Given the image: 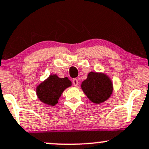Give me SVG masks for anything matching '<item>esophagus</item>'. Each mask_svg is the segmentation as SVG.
Wrapping results in <instances>:
<instances>
[{"label":"esophagus","mask_w":149,"mask_h":149,"mask_svg":"<svg viewBox=\"0 0 149 149\" xmlns=\"http://www.w3.org/2000/svg\"><path fill=\"white\" fill-rule=\"evenodd\" d=\"M72 81H73V84L74 86L76 87L78 85H79V80H78L77 79H73Z\"/></svg>","instance_id":"1"}]
</instances>
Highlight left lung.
<instances>
[{
  "instance_id": "left-lung-1",
  "label": "left lung",
  "mask_w": 149,
  "mask_h": 149,
  "mask_svg": "<svg viewBox=\"0 0 149 149\" xmlns=\"http://www.w3.org/2000/svg\"><path fill=\"white\" fill-rule=\"evenodd\" d=\"M81 89L91 101L99 104L110 98L113 87L107 75L91 71L81 84Z\"/></svg>"
}]
</instances>
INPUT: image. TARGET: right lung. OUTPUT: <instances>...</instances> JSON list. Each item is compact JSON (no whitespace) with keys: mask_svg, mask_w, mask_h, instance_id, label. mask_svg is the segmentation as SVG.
Returning a JSON list of instances; mask_svg holds the SVG:
<instances>
[{"mask_svg":"<svg viewBox=\"0 0 149 149\" xmlns=\"http://www.w3.org/2000/svg\"><path fill=\"white\" fill-rule=\"evenodd\" d=\"M71 85V81L67 77L59 78L56 74H51L36 87L37 96L41 102L55 106L63 91Z\"/></svg>","mask_w":149,"mask_h":149,"instance_id":"add662e5","label":"right lung"}]
</instances>
